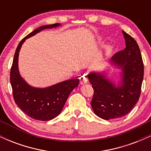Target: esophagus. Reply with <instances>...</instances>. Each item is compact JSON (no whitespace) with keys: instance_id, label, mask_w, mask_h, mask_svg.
I'll return each mask as SVG.
<instances>
[{"instance_id":"1","label":"esophagus","mask_w":151,"mask_h":151,"mask_svg":"<svg viewBox=\"0 0 151 151\" xmlns=\"http://www.w3.org/2000/svg\"><path fill=\"white\" fill-rule=\"evenodd\" d=\"M88 82V79L87 78H86V76H82L80 79V84H86V83Z\"/></svg>"}]
</instances>
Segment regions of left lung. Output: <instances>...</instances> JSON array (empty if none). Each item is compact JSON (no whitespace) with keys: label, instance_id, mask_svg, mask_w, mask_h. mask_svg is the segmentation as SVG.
Returning a JSON list of instances; mask_svg holds the SVG:
<instances>
[{"label":"left lung","instance_id":"obj_1","mask_svg":"<svg viewBox=\"0 0 151 151\" xmlns=\"http://www.w3.org/2000/svg\"><path fill=\"white\" fill-rule=\"evenodd\" d=\"M126 48L111 59V64L122 72L120 84L109 80L104 73L90 72L87 77L92 85L91 105L96 116L105 120L115 119L129 114L139 99L144 67L139 47L129 34L122 31Z\"/></svg>","mask_w":151,"mask_h":151}]
</instances>
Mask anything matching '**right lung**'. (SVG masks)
I'll return each mask as SVG.
<instances>
[{
	"mask_svg": "<svg viewBox=\"0 0 151 151\" xmlns=\"http://www.w3.org/2000/svg\"><path fill=\"white\" fill-rule=\"evenodd\" d=\"M60 24L41 26L27 35L20 41L15 50L10 69V84L15 102L24 113L39 121H49L61 113L69 95L79 84V79L64 81L47 88H35L22 79L18 71V55L22 45L27 38L45 29L52 28Z\"/></svg>",
	"mask_w": 151,
	"mask_h": 151,
	"instance_id": "1",
	"label": "right lung"
}]
</instances>
